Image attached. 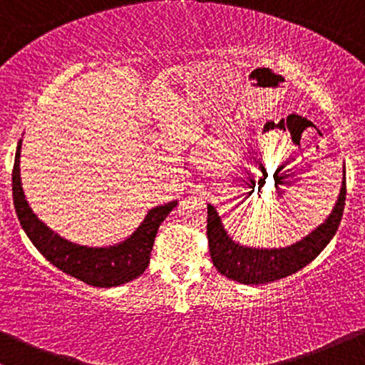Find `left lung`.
Here are the masks:
<instances>
[{"instance_id": "obj_1", "label": "left lung", "mask_w": 365, "mask_h": 365, "mask_svg": "<svg viewBox=\"0 0 365 365\" xmlns=\"http://www.w3.org/2000/svg\"><path fill=\"white\" fill-rule=\"evenodd\" d=\"M346 200V172L332 212L325 223L299 242L279 250H258L240 246L228 237L216 209L207 205V239L212 264L223 276L242 284H265L295 274L322 253L323 247L336 235Z\"/></svg>"}]
</instances>
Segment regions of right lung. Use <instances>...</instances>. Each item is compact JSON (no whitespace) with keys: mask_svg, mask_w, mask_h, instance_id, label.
Here are the masks:
<instances>
[{"mask_svg":"<svg viewBox=\"0 0 365 365\" xmlns=\"http://www.w3.org/2000/svg\"><path fill=\"white\" fill-rule=\"evenodd\" d=\"M21 144L22 140H19L12 172L14 207L21 227L24 228L26 235L35 244L36 250L59 270L91 287L110 288L137 279L148 269L151 260L158 228L170 214V210L178 205V202H168L149 210L140 227L125 242L108 247L78 246L59 237L51 228L45 227L26 202L21 184V168H19Z\"/></svg>","mask_w":365,"mask_h":365,"instance_id":"1","label":"right lung"}]
</instances>
